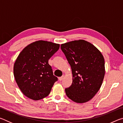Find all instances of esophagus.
Instances as JSON below:
<instances>
[{
	"mask_svg": "<svg viewBox=\"0 0 123 123\" xmlns=\"http://www.w3.org/2000/svg\"><path fill=\"white\" fill-rule=\"evenodd\" d=\"M64 75H62V76H61V77H60V78H59V80L60 81H62V80H63V78H64Z\"/></svg>",
	"mask_w": 123,
	"mask_h": 123,
	"instance_id": "obj_1",
	"label": "esophagus"
}]
</instances>
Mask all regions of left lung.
<instances>
[{
    "label": "left lung",
    "instance_id": "left-lung-1",
    "mask_svg": "<svg viewBox=\"0 0 123 123\" xmlns=\"http://www.w3.org/2000/svg\"><path fill=\"white\" fill-rule=\"evenodd\" d=\"M72 68L73 82L66 94L77 103L90 100L99 90L105 73V61L101 52L83 39L61 45Z\"/></svg>",
    "mask_w": 123,
    "mask_h": 123
}]
</instances>
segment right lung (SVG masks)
Masks as SVG:
<instances>
[{"label":"right lung","mask_w":123,"mask_h":123,"mask_svg":"<svg viewBox=\"0 0 123 123\" xmlns=\"http://www.w3.org/2000/svg\"><path fill=\"white\" fill-rule=\"evenodd\" d=\"M60 44L39 40L22 50L14 62L13 74L20 91L29 98L38 100L50 93L57 78L53 75L48 60Z\"/></svg>","instance_id":"add662e5"}]
</instances>
